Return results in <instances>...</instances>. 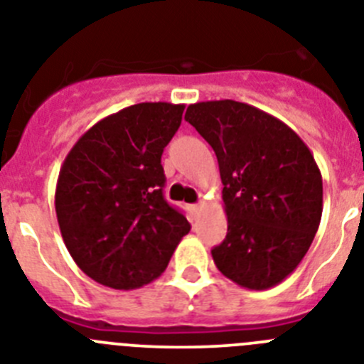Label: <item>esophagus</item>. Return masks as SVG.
Masks as SVG:
<instances>
[{
  "mask_svg": "<svg viewBox=\"0 0 364 364\" xmlns=\"http://www.w3.org/2000/svg\"><path fill=\"white\" fill-rule=\"evenodd\" d=\"M204 208H205V204H204V202H198V204H195V205H193V211H195V213H200V211L204 210Z\"/></svg>",
  "mask_w": 364,
  "mask_h": 364,
  "instance_id": "obj_1",
  "label": "esophagus"
}]
</instances>
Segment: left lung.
I'll return each instance as SVG.
<instances>
[{
	"mask_svg": "<svg viewBox=\"0 0 364 364\" xmlns=\"http://www.w3.org/2000/svg\"><path fill=\"white\" fill-rule=\"evenodd\" d=\"M186 122L213 147L224 184L228 235L215 264L247 290L284 281L311 246L323 215V176L284 122L253 105L215 100L189 105Z\"/></svg>",
	"mask_w": 364,
	"mask_h": 364,
	"instance_id": "left-lung-1",
	"label": "left lung"
}]
</instances>
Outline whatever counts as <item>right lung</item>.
<instances>
[{
    "label": "right lung",
    "mask_w": 364,
    "mask_h": 364,
    "mask_svg": "<svg viewBox=\"0 0 364 364\" xmlns=\"http://www.w3.org/2000/svg\"><path fill=\"white\" fill-rule=\"evenodd\" d=\"M184 105L146 102L109 114L65 156L54 195L70 257L85 275L134 290L162 275L189 233L188 218L164 198V147Z\"/></svg>",
    "instance_id": "add662e5"
}]
</instances>
